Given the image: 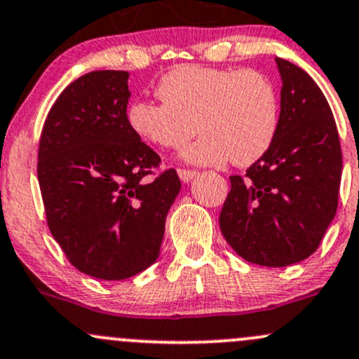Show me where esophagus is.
Returning a JSON list of instances; mask_svg holds the SVG:
<instances>
[{
	"label": "esophagus",
	"instance_id": "34e87169",
	"mask_svg": "<svg viewBox=\"0 0 359 359\" xmlns=\"http://www.w3.org/2000/svg\"><path fill=\"white\" fill-rule=\"evenodd\" d=\"M177 173H179V177L182 182H191V180L198 175V172H196V170H186V168H179L177 170Z\"/></svg>",
	"mask_w": 359,
	"mask_h": 359
}]
</instances>
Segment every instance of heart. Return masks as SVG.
Returning <instances> with one entry per match:
<instances>
[{"label": "heart", "instance_id": "1", "mask_svg": "<svg viewBox=\"0 0 359 359\" xmlns=\"http://www.w3.org/2000/svg\"><path fill=\"white\" fill-rule=\"evenodd\" d=\"M163 103L134 101L127 111L130 129L160 148L175 149L201 130L182 151L196 165L232 160L248 167L262 160L277 137L280 103L275 86L256 70L182 65L158 84Z\"/></svg>", "mask_w": 359, "mask_h": 359}]
</instances>
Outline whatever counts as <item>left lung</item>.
<instances>
[{"label": "left lung", "mask_w": 359, "mask_h": 359, "mask_svg": "<svg viewBox=\"0 0 359 359\" xmlns=\"http://www.w3.org/2000/svg\"><path fill=\"white\" fill-rule=\"evenodd\" d=\"M275 62L282 79L277 137L246 177H230L220 230L246 262L289 266L316 251L334 220L342 153L334 115L316 82L287 60Z\"/></svg>", "instance_id": "1"}]
</instances>
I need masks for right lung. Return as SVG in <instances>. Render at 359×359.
Masks as SVG:
<instances>
[{
	"mask_svg": "<svg viewBox=\"0 0 359 359\" xmlns=\"http://www.w3.org/2000/svg\"><path fill=\"white\" fill-rule=\"evenodd\" d=\"M129 97V72H89L60 94L39 142L53 237L75 269L101 280L134 277L156 262L182 187L173 168L146 180L160 156L130 129Z\"/></svg>",
	"mask_w": 359,
	"mask_h": 359,
	"instance_id": "obj_1",
	"label": "right lung"
}]
</instances>
